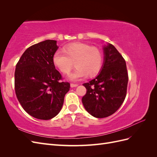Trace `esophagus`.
<instances>
[{
  "mask_svg": "<svg viewBox=\"0 0 157 157\" xmlns=\"http://www.w3.org/2000/svg\"><path fill=\"white\" fill-rule=\"evenodd\" d=\"M77 86H78V84H73V83H71V88L77 87Z\"/></svg>",
  "mask_w": 157,
  "mask_h": 157,
  "instance_id": "esophagus-1",
  "label": "esophagus"
}]
</instances>
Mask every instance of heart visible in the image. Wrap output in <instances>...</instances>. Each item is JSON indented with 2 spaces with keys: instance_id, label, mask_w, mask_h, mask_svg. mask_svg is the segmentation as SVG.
<instances>
[{
  "instance_id": "b5f03b06",
  "label": "heart",
  "mask_w": 157,
  "mask_h": 157,
  "mask_svg": "<svg viewBox=\"0 0 157 157\" xmlns=\"http://www.w3.org/2000/svg\"><path fill=\"white\" fill-rule=\"evenodd\" d=\"M103 61L101 50L88 44L75 42L64 47L63 52L57 51L52 57V62L61 73L67 74L77 67L69 75L71 80L77 81L88 75L94 77L100 71Z\"/></svg>"
}]
</instances>
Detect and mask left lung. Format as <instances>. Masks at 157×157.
<instances>
[{
    "label": "left lung",
    "instance_id": "left-lung-1",
    "mask_svg": "<svg viewBox=\"0 0 157 157\" xmlns=\"http://www.w3.org/2000/svg\"><path fill=\"white\" fill-rule=\"evenodd\" d=\"M104 62L94 79L83 84L86 94L82 98L85 109L94 117L115 113L126 96L128 75L124 59L113 44L103 46Z\"/></svg>",
    "mask_w": 157,
    "mask_h": 157
}]
</instances>
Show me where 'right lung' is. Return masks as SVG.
Returning a JSON list of instances; mask_svg holds the SVG:
<instances>
[{
  "instance_id": "1",
  "label": "right lung",
  "mask_w": 157,
  "mask_h": 157,
  "mask_svg": "<svg viewBox=\"0 0 157 157\" xmlns=\"http://www.w3.org/2000/svg\"><path fill=\"white\" fill-rule=\"evenodd\" d=\"M56 40H46L28 48L15 71V92L19 102L31 116L40 120L56 117L62 108L70 84L52 62L58 50Z\"/></svg>"
}]
</instances>
